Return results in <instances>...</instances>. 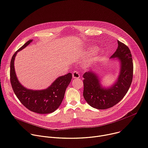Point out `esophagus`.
I'll use <instances>...</instances> for the list:
<instances>
[{"label":"esophagus","mask_w":148,"mask_h":148,"mask_svg":"<svg viewBox=\"0 0 148 148\" xmlns=\"http://www.w3.org/2000/svg\"><path fill=\"white\" fill-rule=\"evenodd\" d=\"M73 78H79V73L77 71H74L73 73Z\"/></svg>","instance_id":"34e87169"}]
</instances>
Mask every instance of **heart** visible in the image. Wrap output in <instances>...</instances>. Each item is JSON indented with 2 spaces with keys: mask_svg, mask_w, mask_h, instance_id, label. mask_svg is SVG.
<instances>
[{
  "mask_svg": "<svg viewBox=\"0 0 148 148\" xmlns=\"http://www.w3.org/2000/svg\"><path fill=\"white\" fill-rule=\"evenodd\" d=\"M91 50L92 51H93V52H95V51H97V48H96V47H92V48H91Z\"/></svg>",
  "mask_w": 148,
  "mask_h": 148,
  "instance_id": "b5f03b06",
  "label": "heart"
}]
</instances>
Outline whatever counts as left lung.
Masks as SVG:
<instances>
[{"mask_svg":"<svg viewBox=\"0 0 148 148\" xmlns=\"http://www.w3.org/2000/svg\"><path fill=\"white\" fill-rule=\"evenodd\" d=\"M118 47L110 58L120 62L117 79L110 86L104 87L96 72L89 71L83 75V96L87 103L97 109L110 108L122 100L128 91L133 78V65L130 51L123 43L117 41Z\"/></svg>","mask_w":148,"mask_h":148,"instance_id":"8db88e82","label":"left lung"}]
</instances>
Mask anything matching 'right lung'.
Here are the masks:
<instances>
[{
    "mask_svg": "<svg viewBox=\"0 0 148 148\" xmlns=\"http://www.w3.org/2000/svg\"><path fill=\"white\" fill-rule=\"evenodd\" d=\"M33 39L26 42L13 54L10 66V83L12 88L21 103L29 110L39 113L48 114L56 111L61 105L66 87L71 82L72 74L69 73L58 77L50 86L44 90H34L23 86L17 78L14 61L17 53L27 47Z\"/></svg>",
    "mask_w": 148,
    "mask_h": 148,
    "instance_id": "add662e5",
    "label": "right lung"
}]
</instances>
